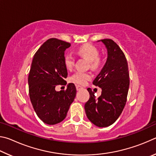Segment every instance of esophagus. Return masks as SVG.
Masks as SVG:
<instances>
[{
	"label": "esophagus",
	"mask_w": 156,
	"mask_h": 156,
	"mask_svg": "<svg viewBox=\"0 0 156 156\" xmlns=\"http://www.w3.org/2000/svg\"><path fill=\"white\" fill-rule=\"evenodd\" d=\"M83 88L82 87H80V86H79V85H77L76 86V89H77V91H80V90H81V89H83Z\"/></svg>",
	"instance_id": "34e87169"
}]
</instances>
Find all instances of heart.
Returning a JSON list of instances; mask_svg holds the SVG:
<instances>
[{
    "instance_id": "1",
    "label": "heart",
    "mask_w": 156,
    "mask_h": 156,
    "mask_svg": "<svg viewBox=\"0 0 156 156\" xmlns=\"http://www.w3.org/2000/svg\"><path fill=\"white\" fill-rule=\"evenodd\" d=\"M80 56L87 59L89 67L93 70H97L102 64V58L99 56V50L91 44H84L77 50ZM64 65L67 69H72L74 65V57L71 54H66L64 57ZM92 78L91 73L76 72L70 76L69 80L78 85H84Z\"/></svg>"
}]
</instances>
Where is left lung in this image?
I'll return each instance as SVG.
<instances>
[{
    "label": "left lung",
    "mask_w": 156,
    "mask_h": 156,
    "mask_svg": "<svg viewBox=\"0 0 156 156\" xmlns=\"http://www.w3.org/2000/svg\"><path fill=\"white\" fill-rule=\"evenodd\" d=\"M107 49V62L93 82L102 89L101 96L87 89L89 99L84 105L88 119L99 127L114 123L122 112L126 102L129 73L127 61L122 49L112 39L101 40Z\"/></svg>",
    "instance_id": "obj_1"
}]
</instances>
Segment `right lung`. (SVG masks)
Returning <instances> with one entry per match:
<instances>
[{"instance_id":"right-lung-1","label":"right lung","mask_w":156,"mask_h":156,"mask_svg":"<svg viewBox=\"0 0 156 156\" xmlns=\"http://www.w3.org/2000/svg\"><path fill=\"white\" fill-rule=\"evenodd\" d=\"M71 44L50 38L34 54L28 76L29 94L38 117L47 125L65 119L76 94V86L69 83L65 90L56 91V85H66L67 69L64 65L65 49Z\"/></svg>"}]
</instances>
